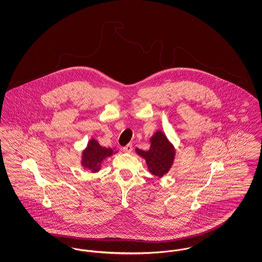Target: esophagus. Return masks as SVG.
<instances>
[{"mask_svg": "<svg viewBox=\"0 0 262 262\" xmlns=\"http://www.w3.org/2000/svg\"><path fill=\"white\" fill-rule=\"evenodd\" d=\"M123 149H124L125 152H128V153H129V152H132V151H133V144H132V143L126 144L125 146L123 147Z\"/></svg>", "mask_w": 262, "mask_h": 262, "instance_id": "esophagus-1", "label": "esophagus"}]
</instances>
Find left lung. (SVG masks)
<instances>
[{
  "mask_svg": "<svg viewBox=\"0 0 262 262\" xmlns=\"http://www.w3.org/2000/svg\"><path fill=\"white\" fill-rule=\"evenodd\" d=\"M150 141L149 150L144 151L137 148L136 151L138 155L145 159L151 174L163 177L173 164L174 147L161 132H156L155 135L151 137Z\"/></svg>",
  "mask_w": 262,
  "mask_h": 262,
  "instance_id": "1",
  "label": "left lung"
}]
</instances>
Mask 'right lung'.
<instances>
[{"label": "right lung", "instance_id": "right-lung-1", "mask_svg": "<svg viewBox=\"0 0 262 262\" xmlns=\"http://www.w3.org/2000/svg\"><path fill=\"white\" fill-rule=\"evenodd\" d=\"M114 153L112 148L102 147L97 140L91 139L82 153V166L92 172H98L102 161Z\"/></svg>", "mask_w": 262, "mask_h": 262}]
</instances>
